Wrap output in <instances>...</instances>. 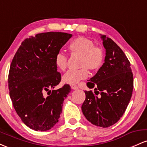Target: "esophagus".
Returning <instances> with one entry per match:
<instances>
[{
  "label": "esophagus",
  "instance_id": "1",
  "mask_svg": "<svg viewBox=\"0 0 147 147\" xmlns=\"http://www.w3.org/2000/svg\"><path fill=\"white\" fill-rule=\"evenodd\" d=\"M71 86V88L73 89V90H77V89L79 88L78 86H77V85H75V84H72V85L70 86Z\"/></svg>",
  "mask_w": 147,
  "mask_h": 147
}]
</instances>
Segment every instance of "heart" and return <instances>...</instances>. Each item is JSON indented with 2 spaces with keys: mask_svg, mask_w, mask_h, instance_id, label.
<instances>
[{
  "mask_svg": "<svg viewBox=\"0 0 147 147\" xmlns=\"http://www.w3.org/2000/svg\"><path fill=\"white\" fill-rule=\"evenodd\" d=\"M68 49L72 53L81 55L80 65L82 67L77 70H69L62 77V81L65 84H75L88 77L90 70H97L102 66L104 55L100 48L95 47L93 42L88 38L79 36L70 42ZM68 58L62 52H57L55 57V63L59 70L66 68Z\"/></svg>",
  "mask_w": 147,
  "mask_h": 147,
  "instance_id": "obj_1",
  "label": "heart"
}]
</instances>
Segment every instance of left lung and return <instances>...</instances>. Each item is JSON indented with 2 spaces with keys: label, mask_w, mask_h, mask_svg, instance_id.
<instances>
[{
  "label": "left lung",
  "mask_w": 147,
  "mask_h": 147,
  "mask_svg": "<svg viewBox=\"0 0 147 147\" xmlns=\"http://www.w3.org/2000/svg\"><path fill=\"white\" fill-rule=\"evenodd\" d=\"M106 49L104 63L87 86L95 88L84 91L82 109L86 118L95 126L107 128L122 117L131 98L133 76L129 59L112 39L101 35ZM100 95H98V94Z\"/></svg>",
  "instance_id": "1"
}]
</instances>
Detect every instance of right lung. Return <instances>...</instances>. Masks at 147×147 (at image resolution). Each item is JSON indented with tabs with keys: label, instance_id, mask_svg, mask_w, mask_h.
Instances as JSON below:
<instances>
[{
	"label": "right lung",
	"instance_id": "right-lung-1",
	"mask_svg": "<svg viewBox=\"0 0 147 147\" xmlns=\"http://www.w3.org/2000/svg\"><path fill=\"white\" fill-rule=\"evenodd\" d=\"M71 37V34L57 32L30 36L22 42L11 63L10 98L22 122L34 131H48L59 122L62 104L71 90L68 84L50 90L61 79L55 55Z\"/></svg>",
	"mask_w": 147,
	"mask_h": 147
}]
</instances>
